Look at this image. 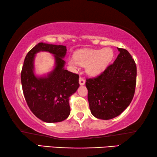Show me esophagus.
I'll return each instance as SVG.
<instances>
[{
    "mask_svg": "<svg viewBox=\"0 0 157 157\" xmlns=\"http://www.w3.org/2000/svg\"><path fill=\"white\" fill-rule=\"evenodd\" d=\"M79 84H80V85H84L85 84V79H84V78H82V77H79Z\"/></svg>",
    "mask_w": 157,
    "mask_h": 157,
    "instance_id": "1",
    "label": "esophagus"
}]
</instances>
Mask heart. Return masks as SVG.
Here are the masks:
<instances>
[{
	"mask_svg": "<svg viewBox=\"0 0 157 157\" xmlns=\"http://www.w3.org/2000/svg\"><path fill=\"white\" fill-rule=\"evenodd\" d=\"M113 57V52L110 48L102 50L84 49L76 52L74 59L68 60L69 65L76 68L78 65L86 67L90 75H99L109 64Z\"/></svg>",
	"mask_w": 157,
	"mask_h": 157,
	"instance_id": "heart-1",
	"label": "heart"
}]
</instances>
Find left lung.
<instances>
[{"instance_id":"1","label":"left lung","mask_w":157,"mask_h":157,"mask_svg":"<svg viewBox=\"0 0 157 157\" xmlns=\"http://www.w3.org/2000/svg\"><path fill=\"white\" fill-rule=\"evenodd\" d=\"M112 64L94 78L86 80L92 115L102 120L118 116L128 107L134 95L136 65L127 50L118 48Z\"/></svg>"}]
</instances>
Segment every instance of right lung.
<instances>
[{
    "label": "right lung",
    "instance_id": "right-lung-1",
    "mask_svg": "<svg viewBox=\"0 0 157 157\" xmlns=\"http://www.w3.org/2000/svg\"><path fill=\"white\" fill-rule=\"evenodd\" d=\"M66 47L39 43L28 52L21 73L23 95L29 108L46 123L64 121L71 112L69 97L79 86V75L63 68ZM46 51L54 55L56 67L47 76H35L33 59L37 52Z\"/></svg>",
    "mask_w": 157,
    "mask_h": 157
}]
</instances>
